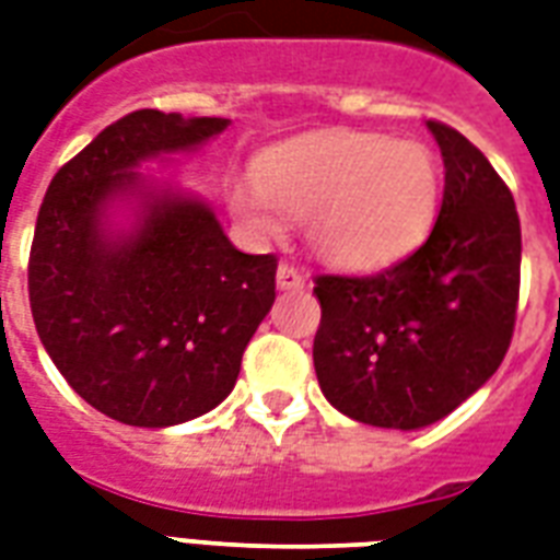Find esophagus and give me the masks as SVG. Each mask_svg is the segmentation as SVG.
<instances>
[{
	"instance_id": "34e87169",
	"label": "esophagus",
	"mask_w": 560,
	"mask_h": 560,
	"mask_svg": "<svg viewBox=\"0 0 560 560\" xmlns=\"http://www.w3.org/2000/svg\"><path fill=\"white\" fill-rule=\"evenodd\" d=\"M276 284H279V290H302L305 288V276H302L296 267H290V264H279V270H276Z\"/></svg>"
}]
</instances>
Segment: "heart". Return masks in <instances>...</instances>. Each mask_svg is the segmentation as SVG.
Listing matches in <instances>:
<instances>
[{"instance_id":"obj_1","label":"heart","mask_w":560,"mask_h":560,"mask_svg":"<svg viewBox=\"0 0 560 560\" xmlns=\"http://www.w3.org/2000/svg\"><path fill=\"white\" fill-rule=\"evenodd\" d=\"M258 182H234L229 213L252 241L305 220L311 249L343 270H382L420 246L441 208L443 176L425 143L323 131L264 152Z\"/></svg>"}]
</instances>
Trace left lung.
<instances>
[{"mask_svg": "<svg viewBox=\"0 0 560 560\" xmlns=\"http://www.w3.org/2000/svg\"><path fill=\"white\" fill-rule=\"evenodd\" d=\"M446 166L429 241L375 276H317L314 370L337 411L378 429L443 420L497 373L520 299V217L460 131L425 122Z\"/></svg>", "mask_w": 560, "mask_h": 560, "instance_id": "left-lung-1", "label": "left lung"}]
</instances>
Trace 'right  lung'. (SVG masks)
<instances>
[{
  "mask_svg": "<svg viewBox=\"0 0 560 560\" xmlns=\"http://www.w3.org/2000/svg\"><path fill=\"white\" fill-rule=\"evenodd\" d=\"M223 117L131 110L55 173L28 258L43 349L96 411L138 429L202 417L232 394L276 299V255L234 249L196 196L138 166L199 149ZM136 223L117 230L113 205Z\"/></svg>",
  "mask_w": 560,
  "mask_h": 560,
  "instance_id": "right-lung-1",
  "label": "right lung"
}]
</instances>
